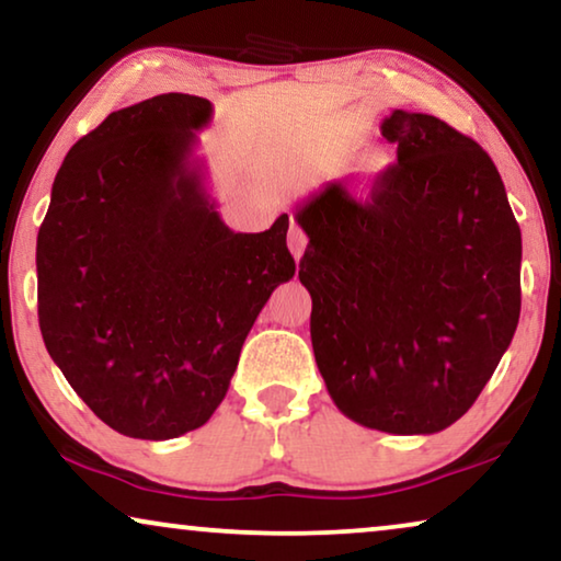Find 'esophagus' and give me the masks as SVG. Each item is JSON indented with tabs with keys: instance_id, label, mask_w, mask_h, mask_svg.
Returning a JSON list of instances; mask_svg holds the SVG:
<instances>
[{
	"instance_id": "1",
	"label": "esophagus",
	"mask_w": 561,
	"mask_h": 561,
	"mask_svg": "<svg viewBox=\"0 0 561 561\" xmlns=\"http://www.w3.org/2000/svg\"><path fill=\"white\" fill-rule=\"evenodd\" d=\"M288 248H290V252H294L296 260H301L304 250H306V234L294 219H290V227H288Z\"/></svg>"
}]
</instances>
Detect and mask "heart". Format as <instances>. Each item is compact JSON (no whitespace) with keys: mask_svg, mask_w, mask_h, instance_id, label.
I'll use <instances>...</instances> for the list:
<instances>
[{"mask_svg":"<svg viewBox=\"0 0 561 561\" xmlns=\"http://www.w3.org/2000/svg\"><path fill=\"white\" fill-rule=\"evenodd\" d=\"M382 168H386V156H380V152H367L363 158V173L365 175H378Z\"/></svg>","mask_w":561,"mask_h":561,"instance_id":"obj_1","label":"heart"}]
</instances>
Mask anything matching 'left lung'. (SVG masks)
Returning a JSON list of instances; mask_svg holds the SVG:
<instances>
[{
  "label": "left lung",
  "instance_id": "8db88e82",
  "mask_svg": "<svg viewBox=\"0 0 561 561\" xmlns=\"http://www.w3.org/2000/svg\"><path fill=\"white\" fill-rule=\"evenodd\" d=\"M380 133L398 163L370 194L327 183L296 206L309 237L298 278L336 409L378 432L436 434L470 411L516 332L520 229L472 137L405 110Z\"/></svg>",
  "mask_w": 561,
  "mask_h": 561
}]
</instances>
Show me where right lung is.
<instances>
[{
    "label": "right lung",
    "instance_id": "right-lung-1",
    "mask_svg": "<svg viewBox=\"0 0 561 561\" xmlns=\"http://www.w3.org/2000/svg\"><path fill=\"white\" fill-rule=\"evenodd\" d=\"M211 102L160 94L68 150L37 232V319L83 403L133 439H175L225 401L257 313L294 278L288 214L232 232L204 188Z\"/></svg>",
    "mask_w": 561,
    "mask_h": 561
}]
</instances>
